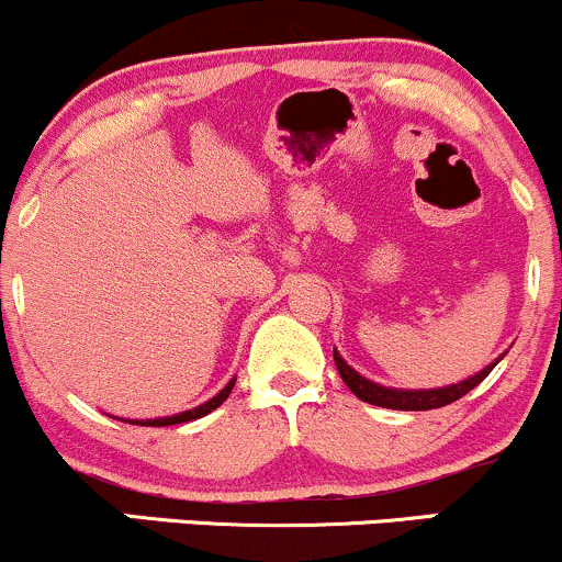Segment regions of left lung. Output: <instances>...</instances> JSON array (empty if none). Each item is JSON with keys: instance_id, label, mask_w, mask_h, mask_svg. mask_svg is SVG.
Here are the masks:
<instances>
[{"instance_id": "8db88e82", "label": "left lung", "mask_w": 562, "mask_h": 562, "mask_svg": "<svg viewBox=\"0 0 562 562\" xmlns=\"http://www.w3.org/2000/svg\"><path fill=\"white\" fill-rule=\"evenodd\" d=\"M335 357V367H338L340 378H344V383L357 393V398H362L367 404H375V406H385V409H404V412H420V409H438V406H447L451 402H457V398L465 396L468 391H473L475 385L481 383L483 378L488 375V372L494 370L496 364H499V359L505 357L502 353L499 359H494L492 364H486L479 375L462 380V383H454V385H443V389H423V391H404V389H385V385L380 383H372V380H367L364 375H359L353 367H348L344 362V357H340L338 351H333Z\"/></svg>"}]
</instances>
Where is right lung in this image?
Masks as SVG:
<instances>
[{
    "label": "right lung",
    "instance_id": "1",
    "mask_svg": "<svg viewBox=\"0 0 562 562\" xmlns=\"http://www.w3.org/2000/svg\"><path fill=\"white\" fill-rule=\"evenodd\" d=\"M232 389H235V378L229 380L227 385H224L222 391L216 393L214 398H209L205 404L195 406V409H187V412H179V415H171V417H156V420H124V423H132V425H150V428H164V425H177V423H190V420H198V417H205L209 412H214L216 406L224 404V398L229 396Z\"/></svg>",
    "mask_w": 562,
    "mask_h": 562
}]
</instances>
